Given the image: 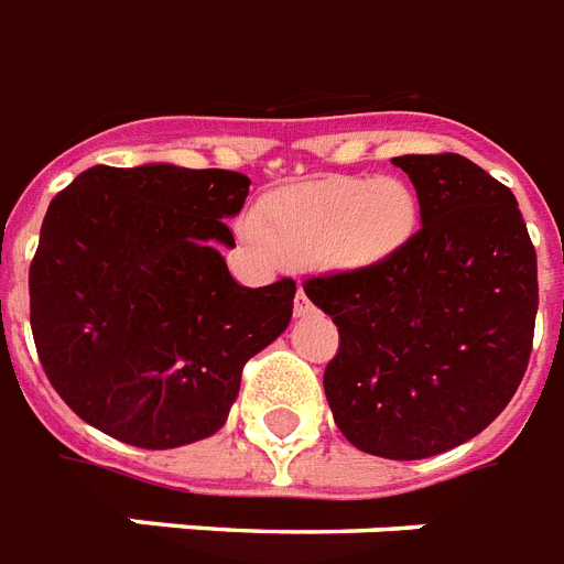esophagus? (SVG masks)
<instances>
[{"instance_id":"obj_1","label":"esophagus","mask_w":564,"mask_h":564,"mask_svg":"<svg viewBox=\"0 0 564 564\" xmlns=\"http://www.w3.org/2000/svg\"><path fill=\"white\" fill-rule=\"evenodd\" d=\"M311 308H314V305H311V300L305 296L303 288H300V291H296V300H294V314H296V317H305Z\"/></svg>"}]
</instances>
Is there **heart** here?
Listing matches in <instances>:
<instances>
[{
    "instance_id": "b5f03b06",
    "label": "heart",
    "mask_w": 564,
    "mask_h": 564,
    "mask_svg": "<svg viewBox=\"0 0 564 564\" xmlns=\"http://www.w3.org/2000/svg\"><path fill=\"white\" fill-rule=\"evenodd\" d=\"M413 188L395 177H326L282 188L268 200V227L247 218L241 232L253 247L332 268H378L416 232Z\"/></svg>"
}]
</instances>
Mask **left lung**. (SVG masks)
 Listing matches in <instances>:
<instances>
[{
	"label": "left lung",
	"mask_w": 564,
	"mask_h": 564,
	"mask_svg": "<svg viewBox=\"0 0 564 564\" xmlns=\"http://www.w3.org/2000/svg\"><path fill=\"white\" fill-rule=\"evenodd\" d=\"M422 229L378 268L305 282L340 332L323 387L340 434L387 460L477 436L524 378L539 311L516 195L460 154L395 156Z\"/></svg>",
	"instance_id": "8db88e82"
}]
</instances>
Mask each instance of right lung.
<instances>
[{
  "label": "right lung",
  "mask_w": 564,
  "mask_h": 564,
  "mask_svg": "<svg viewBox=\"0 0 564 564\" xmlns=\"http://www.w3.org/2000/svg\"><path fill=\"white\" fill-rule=\"evenodd\" d=\"M250 177L224 169L96 165L48 204L29 270L31 332L63 402L139 448L227 422L241 369L294 314V279L245 288L220 247Z\"/></svg>",
  "instance_id": "right-lung-1"
}]
</instances>
